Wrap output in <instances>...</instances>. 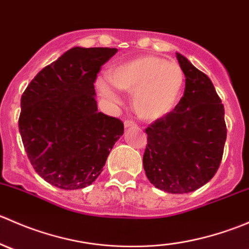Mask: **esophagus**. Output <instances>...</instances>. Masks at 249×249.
<instances>
[{
	"mask_svg": "<svg viewBox=\"0 0 249 249\" xmlns=\"http://www.w3.org/2000/svg\"><path fill=\"white\" fill-rule=\"evenodd\" d=\"M124 126L127 129V127L136 126V124H135V122H132V120H125V122H124Z\"/></svg>",
	"mask_w": 249,
	"mask_h": 249,
	"instance_id": "obj_1",
	"label": "esophagus"
}]
</instances>
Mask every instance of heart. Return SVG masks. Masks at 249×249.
Here are the masks:
<instances>
[{
    "label": "heart",
    "instance_id": "1",
    "mask_svg": "<svg viewBox=\"0 0 249 249\" xmlns=\"http://www.w3.org/2000/svg\"><path fill=\"white\" fill-rule=\"evenodd\" d=\"M108 79L118 89L132 92V107L140 118L158 120L166 117L177 105L184 84V72L176 62L142 55L110 67ZM96 85L108 101H119L108 80L99 78Z\"/></svg>",
    "mask_w": 249,
    "mask_h": 249
}]
</instances>
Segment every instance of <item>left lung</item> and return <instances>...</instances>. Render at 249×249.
<instances>
[{
  "instance_id": "obj_1",
  "label": "left lung",
  "mask_w": 249,
  "mask_h": 249,
  "mask_svg": "<svg viewBox=\"0 0 249 249\" xmlns=\"http://www.w3.org/2000/svg\"><path fill=\"white\" fill-rule=\"evenodd\" d=\"M185 76L184 95L166 117L145 129V175L171 194L194 192L212 179L227 140L224 106L211 79L177 53Z\"/></svg>"
}]
</instances>
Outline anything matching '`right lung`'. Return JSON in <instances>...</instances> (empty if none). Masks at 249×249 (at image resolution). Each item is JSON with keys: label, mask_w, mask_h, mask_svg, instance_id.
<instances>
[{"label": "right lung", "mask_w": 249, "mask_h": 249, "mask_svg": "<svg viewBox=\"0 0 249 249\" xmlns=\"http://www.w3.org/2000/svg\"><path fill=\"white\" fill-rule=\"evenodd\" d=\"M118 49L74 47L44 67L21 96L19 131L35 171L52 185L83 189L102 172L124 124L97 110L94 83Z\"/></svg>", "instance_id": "obj_1"}]
</instances>
